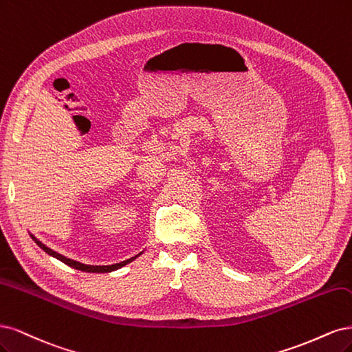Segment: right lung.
Returning a JSON list of instances; mask_svg holds the SVG:
<instances>
[{
  "label": "right lung",
  "instance_id": "1",
  "mask_svg": "<svg viewBox=\"0 0 352 352\" xmlns=\"http://www.w3.org/2000/svg\"><path fill=\"white\" fill-rule=\"evenodd\" d=\"M32 238H33V241H35L43 252H47L48 254H51L52 257H56L58 260H61L63 263H65V265H69V266H72V267H74V269H77V270H83V272H94V274H107V272H112V270H116V269H120V267H122V266H126L127 263H130L131 260H134L135 257H131V258H129V260H124V262H120V263H116V265H108V266H90V265H83V263H80V262H76V260H72V258H67L65 256H61L60 253H56V252H54V250H51L50 247H47L45 244H42L38 238H35L32 235Z\"/></svg>",
  "mask_w": 352,
  "mask_h": 352
}]
</instances>
